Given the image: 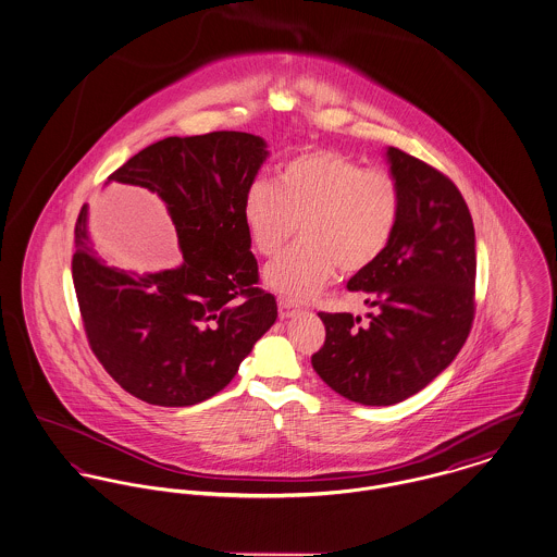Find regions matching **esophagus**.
<instances>
[{
    "label": "esophagus",
    "mask_w": 557,
    "mask_h": 557,
    "mask_svg": "<svg viewBox=\"0 0 557 557\" xmlns=\"http://www.w3.org/2000/svg\"><path fill=\"white\" fill-rule=\"evenodd\" d=\"M299 310H301V308H299V304H296V301H292V299H287V297H281V299H278V317H281V319L296 317Z\"/></svg>",
    "instance_id": "esophagus-1"
}]
</instances>
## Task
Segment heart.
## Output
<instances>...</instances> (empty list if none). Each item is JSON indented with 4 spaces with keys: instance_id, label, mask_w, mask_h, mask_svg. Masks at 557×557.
<instances>
[{
    "instance_id": "obj_1",
    "label": "heart",
    "mask_w": 557,
    "mask_h": 557,
    "mask_svg": "<svg viewBox=\"0 0 557 557\" xmlns=\"http://www.w3.org/2000/svg\"><path fill=\"white\" fill-rule=\"evenodd\" d=\"M404 209V189L386 169H368L334 149H308L287 160L276 187L258 182L243 200V220L256 251L276 258L265 283L292 301H304L334 281L337 268L357 274L388 249Z\"/></svg>"
}]
</instances>
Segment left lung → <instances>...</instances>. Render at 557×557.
Returning <instances> with one entry per match:
<instances>
[{"label":"left lung","instance_id":"8db88e82","mask_svg":"<svg viewBox=\"0 0 557 557\" xmlns=\"http://www.w3.org/2000/svg\"><path fill=\"white\" fill-rule=\"evenodd\" d=\"M386 153L404 189L401 220L382 258L348 281L373 310L368 321L319 312L325 342L312 355L321 380L363 406L422 391L454 361L475 319V230L460 189L404 149Z\"/></svg>","mask_w":557,"mask_h":557}]
</instances>
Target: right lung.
Wrapping results in <instances>:
<instances>
[{"label": "right lung", "instance_id": "obj_1", "mask_svg": "<svg viewBox=\"0 0 557 557\" xmlns=\"http://www.w3.org/2000/svg\"><path fill=\"white\" fill-rule=\"evenodd\" d=\"M265 156L263 139L238 131L166 137L108 177L164 200L184 253L175 270L137 276L106 263L82 207L72 260L79 317L90 350L133 397L162 408L213 397L274 325L276 299L260 287L243 220Z\"/></svg>", "mask_w": 557, "mask_h": 557}]
</instances>
